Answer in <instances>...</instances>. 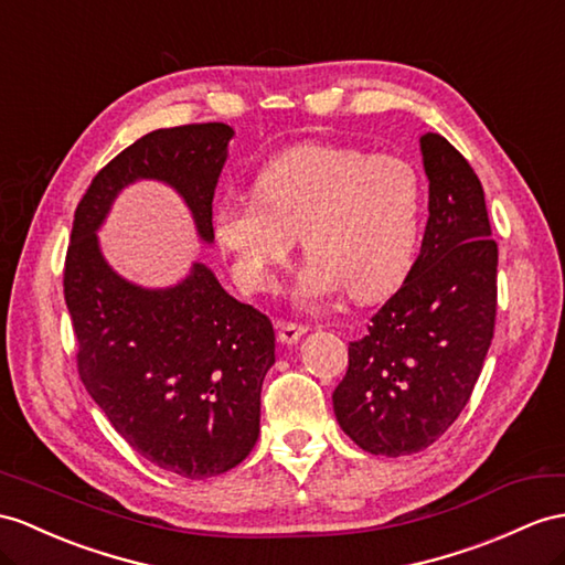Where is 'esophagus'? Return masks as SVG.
Listing matches in <instances>:
<instances>
[{"instance_id":"34e87169","label":"esophagus","mask_w":565,"mask_h":565,"mask_svg":"<svg viewBox=\"0 0 565 565\" xmlns=\"http://www.w3.org/2000/svg\"><path fill=\"white\" fill-rule=\"evenodd\" d=\"M307 330L309 328L301 323H278V338H280V342H285V345H295V342H299Z\"/></svg>"}]
</instances>
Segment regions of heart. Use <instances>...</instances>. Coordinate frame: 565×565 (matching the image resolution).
<instances>
[{"label": "heart", "mask_w": 565, "mask_h": 565, "mask_svg": "<svg viewBox=\"0 0 565 565\" xmlns=\"http://www.w3.org/2000/svg\"><path fill=\"white\" fill-rule=\"evenodd\" d=\"M256 196L215 203L213 235L232 275L264 292L301 237L309 254L295 280L299 305H319L348 287L369 301L393 292L415 264L424 184L407 160L350 146H301L268 160Z\"/></svg>", "instance_id": "b5f03b06"}]
</instances>
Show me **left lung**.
<instances>
[{"label":"left lung","mask_w":565,"mask_h":565,"mask_svg":"<svg viewBox=\"0 0 565 565\" xmlns=\"http://www.w3.org/2000/svg\"><path fill=\"white\" fill-rule=\"evenodd\" d=\"M429 220L401 290L350 342L340 429L371 456L429 448L470 401L497 319L499 246L479 177L441 134L419 136Z\"/></svg>","instance_id":"1"}]
</instances>
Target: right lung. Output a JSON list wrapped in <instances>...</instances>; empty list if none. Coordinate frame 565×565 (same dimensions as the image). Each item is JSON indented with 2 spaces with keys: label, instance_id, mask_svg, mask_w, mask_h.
<instances>
[{
  "label": "right lung",
  "instance_id": "right-lung-1",
  "mask_svg": "<svg viewBox=\"0 0 565 565\" xmlns=\"http://www.w3.org/2000/svg\"><path fill=\"white\" fill-rule=\"evenodd\" d=\"M232 136L220 121L184 124L121 150L78 203L64 266L86 391L136 452L189 479L223 475L256 446L260 386L275 364L273 323L227 295L201 260L170 287L127 280L107 264L98 230L124 189L153 179L186 203L211 246Z\"/></svg>",
  "mask_w": 565,
  "mask_h": 565
}]
</instances>
